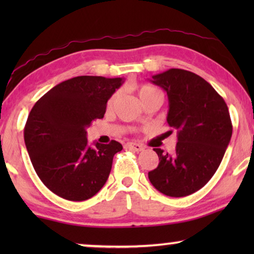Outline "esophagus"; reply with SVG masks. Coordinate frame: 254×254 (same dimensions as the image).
<instances>
[{"mask_svg":"<svg viewBox=\"0 0 254 254\" xmlns=\"http://www.w3.org/2000/svg\"><path fill=\"white\" fill-rule=\"evenodd\" d=\"M125 148L128 149V150H131V151H141L143 150V147H142L141 144L138 143H133V142H129V143H127L125 145Z\"/></svg>","mask_w":254,"mask_h":254,"instance_id":"34e87169","label":"esophagus"}]
</instances>
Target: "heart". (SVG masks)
Wrapping results in <instances>:
<instances>
[{"mask_svg": "<svg viewBox=\"0 0 254 254\" xmlns=\"http://www.w3.org/2000/svg\"><path fill=\"white\" fill-rule=\"evenodd\" d=\"M137 95H138V98H140L141 102H143V100H145L151 96H162V93L157 88H155V86L149 85V84H143V85L138 86ZM118 96H119V95H118V92L113 93V95L110 97V99L107 100V104H106L107 111L113 109L114 104H116L117 99H118Z\"/></svg>", "mask_w": 254, "mask_h": 254, "instance_id": "obj_1", "label": "heart"}]
</instances>
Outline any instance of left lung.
<instances>
[{
    "label": "left lung",
    "mask_w": 254,
    "mask_h": 254,
    "mask_svg": "<svg viewBox=\"0 0 254 254\" xmlns=\"http://www.w3.org/2000/svg\"><path fill=\"white\" fill-rule=\"evenodd\" d=\"M151 82L168 93V124L177 130L172 154L155 148L158 166L148 173L159 192L182 197L195 193L220 166L232 135L228 106L199 75L172 68L152 76ZM172 133V130H170Z\"/></svg>",
    "instance_id": "8db88e82"
}]
</instances>
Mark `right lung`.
<instances>
[{
    "label": "right lung",
    "instance_id": "add662e5",
    "mask_svg": "<svg viewBox=\"0 0 254 254\" xmlns=\"http://www.w3.org/2000/svg\"><path fill=\"white\" fill-rule=\"evenodd\" d=\"M123 78L77 76L55 85L31 110L24 127L30 159L44 185L70 201H84L102 190L119 142L90 147L85 128L103 119L110 97Z\"/></svg>",
    "mask_w": 254,
    "mask_h": 254
}]
</instances>
